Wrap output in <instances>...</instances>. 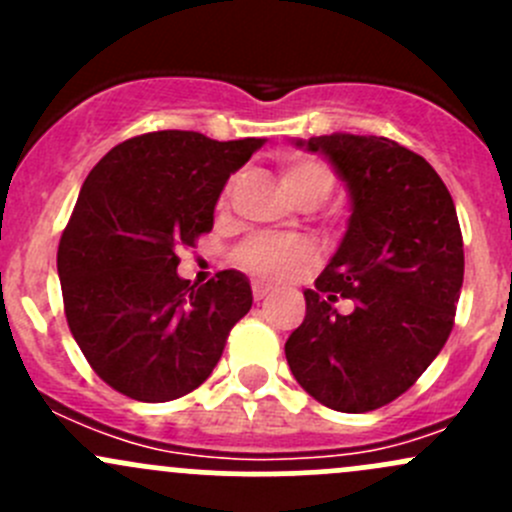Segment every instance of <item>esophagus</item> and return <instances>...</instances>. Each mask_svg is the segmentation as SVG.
<instances>
[{
  "label": "esophagus",
  "mask_w": 512,
  "mask_h": 512,
  "mask_svg": "<svg viewBox=\"0 0 512 512\" xmlns=\"http://www.w3.org/2000/svg\"><path fill=\"white\" fill-rule=\"evenodd\" d=\"M270 292H272V289L260 285V282H255V285H252V297H255L257 302H260V299H265V297H270Z\"/></svg>",
  "instance_id": "esophagus-1"
}]
</instances>
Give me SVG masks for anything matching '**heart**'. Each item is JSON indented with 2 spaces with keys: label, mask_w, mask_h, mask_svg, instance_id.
<instances>
[{
  "label": "heart",
  "mask_w": 512,
  "mask_h": 512,
  "mask_svg": "<svg viewBox=\"0 0 512 512\" xmlns=\"http://www.w3.org/2000/svg\"><path fill=\"white\" fill-rule=\"evenodd\" d=\"M280 180L282 188L287 190V195L294 203L317 208L334 190L337 175H334L332 165L324 163L322 158L289 156L280 163ZM227 195H230V185H227L223 193V205L227 203ZM312 257L314 250L307 240L272 235L252 237L235 252L237 265L245 272H250V275H255L257 280L265 282L289 280L302 267H307Z\"/></svg>",
  "instance_id": "b5f03b06"
}]
</instances>
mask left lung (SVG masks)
Instances as JSON below:
<instances>
[{
	"label": "left lung",
	"mask_w": 512,
	"mask_h": 512,
	"mask_svg": "<svg viewBox=\"0 0 512 512\" xmlns=\"http://www.w3.org/2000/svg\"><path fill=\"white\" fill-rule=\"evenodd\" d=\"M332 160L352 218L285 344L294 379L319 404L364 414L399 399L446 344L463 285V235L446 183L384 136L297 141ZM353 302L342 315L333 304Z\"/></svg>",
	"instance_id": "left-lung-1"
}]
</instances>
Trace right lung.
Instances as JSON below:
<instances>
[{
  "instance_id": "obj_1",
  "label": "right lung",
  "mask_w": 512,
  "mask_h": 512,
  "mask_svg": "<svg viewBox=\"0 0 512 512\" xmlns=\"http://www.w3.org/2000/svg\"><path fill=\"white\" fill-rule=\"evenodd\" d=\"M260 146L262 138L143 133L111 148L81 185L56 267L71 334L118 394L146 404L190 394L250 312L240 272L195 287L175 270L180 247L213 230L230 173Z\"/></svg>"
}]
</instances>
